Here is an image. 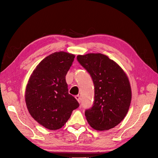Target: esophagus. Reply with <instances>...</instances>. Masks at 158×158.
<instances>
[{
  "label": "esophagus",
  "mask_w": 158,
  "mask_h": 158,
  "mask_svg": "<svg viewBox=\"0 0 158 158\" xmlns=\"http://www.w3.org/2000/svg\"><path fill=\"white\" fill-rule=\"evenodd\" d=\"M75 98L77 99V100L79 103H80V100H81V99H80V96L79 95H77L76 96H75Z\"/></svg>",
  "instance_id": "1"
}]
</instances>
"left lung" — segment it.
<instances>
[{"instance_id":"left-lung-1","label":"left lung","mask_w":158,"mask_h":158,"mask_svg":"<svg viewBox=\"0 0 158 158\" xmlns=\"http://www.w3.org/2000/svg\"><path fill=\"white\" fill-rule=\"evenodd\" d=\"M94 85L93 106L85 112L87 122L96 131L118 125L127 115L132 98L129 78L116 62L101 53L78 55Z\"/></svg>"}]
</instances>
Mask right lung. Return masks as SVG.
<instances>
[{
  "mask_svg": "<svg viewBox=\"0 0 158 158\" xmlns=\"http://www.w3.org/2000/svg\"><path fill=\"white\" fill-rule=\"evenodd\" d=\"M74 57L64 51L51 54L36 67L26 85L25 101L30 115L51 131L62 128L79 107L65 81Z\"/></svg>",
  "mask_w": 158,
  "mask_h": 158,
  "instance_id": "right-lung-1",
  "label": "right lung"
}]
</instances>
